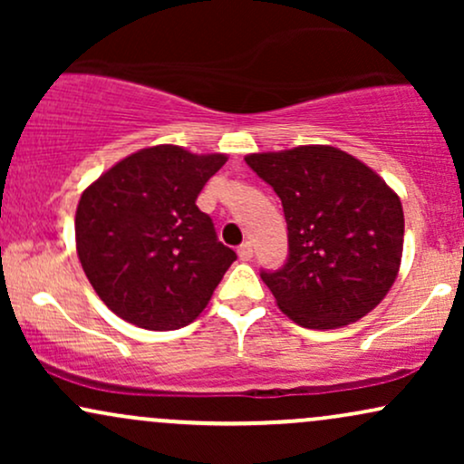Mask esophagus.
<instances>
[{"mask_svg": "<svg viewBox=\"0 0 464 464\" xmlns=\"http://www.w3.org/2000/svg\"><path fill=\"white\" fill-rule=\"evenodd\" d=\"M237 255H239V259H242V262H248V259L253 257V246H250V242H244V244H239V248H237Z\"/></svg>", "mask_w": 464, "mask_h": 464, "instance_id": "obj_1", "label": "esophagus"}]
</instances>
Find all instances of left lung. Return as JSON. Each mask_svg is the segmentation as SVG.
Listing matches in <instances>:
<instances>
[{"label":"left lung","instance_id":"8db88e82","mask_svg":"<svg viewBox=\"0 0 464 464\" xmlns=\"http://www.w3.org/2000/svg\"><path fill=\"white\" fill-rule=\"evenodd\" d=\"M244 161L281 198L287 259L262 270L279 310L307 329L360 321L395 284L403 250L399 196L351 154L299 146Z\"/></svg>","mask_w":464,"mask_h":464}]
</instances>
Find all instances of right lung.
<instances>
[{"instance_id":"add662e5","label":"right lung","mask_w":464,"mask_h":464,"mask_svg":"<svg viewBox=\"0 0 464 464\" xmlns=\"http://www.w3.org/2000/svg\"><path fill=\"white\" fill-rule=\"evenodd\" d=\"M225 163V154L143 148L82 191L78 257L111 312L137 327L169 332L205 310L237 259L196 205Z\"/></svg>"}]
</instances>
